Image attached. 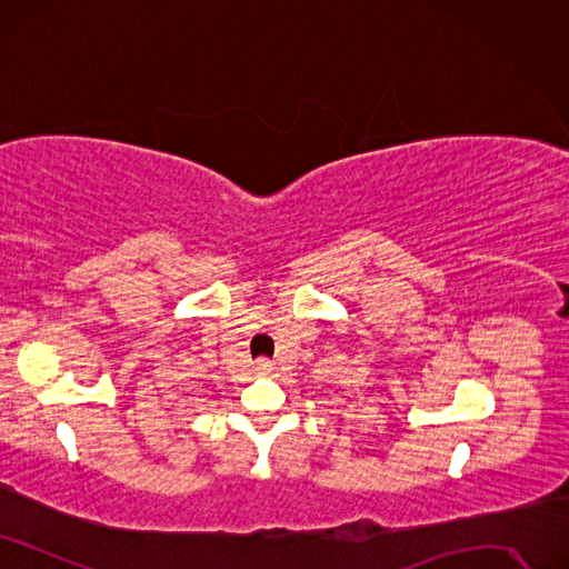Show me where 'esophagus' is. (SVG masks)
Returning a JSON list of instances; mask_svg holds the SVG:
<instances>
[{
    "mask_svg": "<svg viewBox=\"0 0 569 569\" xmlns=\"http://www.w3.org/2000/svg\"><path fill=\"white\" fill-rule=\"evenodd\" d=\"M256 370H258L260 375H269V372L273 370V363H271L269 359H258V363H256Z\"/></svg>",
    "mask_w": 569,
    "mask_h": 569,
    "instance_id": "1",
    "label": "esophagus"
}]
</instances>
